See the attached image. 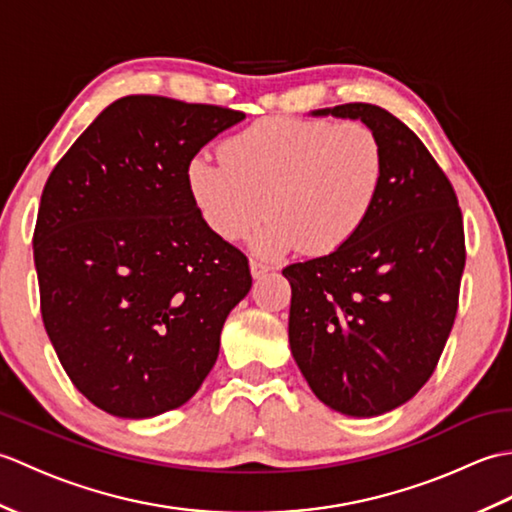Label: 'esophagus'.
Segmentation results:
<instances>
[{"label":"esophagus","mask_w":512,"mask_h":512,"mask_svg":"<svg viewBox=\"0 0 512 512\" xmlns=\"http://www.w3.org/2000/svg\"><path fill=\"white\" fill-rule=\"evenodd\" d=\"M268 270H270V266L259 264V262H255V259H250V275H253V279L264 277V275L268 273Z\"/></svg>","instance_id":"esophagus-1"}]
</instances>
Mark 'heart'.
Wrapping results in <instances>:
<instances>
[{
    "label": "heart",
    "mask_w": 512,
    "mask_h": 512,
    "mask_svg": "<svg viewBox=\"0 0 512 512\" xmlns=\"http://www.w3.org/2000/svg\"><path fill=\"white\" fill-rule=\"evenodd\" d=\"M202 222L224 242L253 237L277 259L299 248L330 255L372 217L385 184V149L372 127L325 118H262L222 145V160L193 156L184 171Z\"/></svg>",
    "instance_id": "1"
}]
</instances>
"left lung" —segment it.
Returning <instances> with one entry per match:
<instances>
[{"mask_svg":"<svg viewBox=\"0 0 512 512\" xmlns=\"http://www.w3.org/2000/svg\"><path fill=\"white\" fill-rule=\"evenodd\" d=\"M312 116L372 127L385 184L350 244L281 270L292 288L290 350L323 405L374 418L416 396L440 361L466 262L462 213L449 178L394 114L345 103Z\"/></svg>","mask_w":512,"mask_h":512,"instance_id":"1","label":"left lung"}]
</instances>
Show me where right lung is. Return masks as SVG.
Listing matches in <instances>:
<instances>
[{
  "mask_svg": "<svg viewBox=\"0 0 512 512\" xmlns=\"http://www.w3.org/2000/svg\"><path fill=\"white\" fill-rule=\"evenodd\" d=\"M244 112L123 96L43 187L35 239L41 317L74 387L118 418L184 405L213 369L253 277L195 209L189 160Z\"/></svg>",
  "mask_w": 512,
  "mask_h": 512,
  "instance_id": "right-lung-1",
  "label": "right lung"
}]
</instances>
